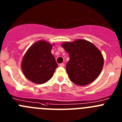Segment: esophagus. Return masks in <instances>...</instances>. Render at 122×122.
I'll use <instances>...</instances> for the list:
<instances>
[{"label": "esophagus", "mask_w": 122, "mask_h": 122, "mask_svg": "<svg viewBox=\"0 0 122 122\" xmlns=\"http://www.w3.org/2000/svg\"><path fill=\"white\" fill-rule=\"evenodd\" d=\"M60 66H61V67H64V66H65V64H64V63H60Z\"/></svg>", "instance_id": "esophagus-1"}]
</instances>
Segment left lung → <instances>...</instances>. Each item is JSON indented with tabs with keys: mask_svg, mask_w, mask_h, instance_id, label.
Returning a JSON list of instances; mask_svg holds the SVG:
<instances>
[{
	"mask_svg": "<svg viewBox=\"0 0 122 122\" xmlns=\"http://www.w3.org/2000/svg\"><path fill=\"white\" fill-rule=\"evenodd\" d=\"M62 46L70 56L66 70L73 83L86 86L97 78L103 69L104 59L93 44L77 39L73 42H64Z\"/></svg>",
	"mask_w": 122,
	"mask_h": 122,
	"instance_id": "obj_1",
	"label": "left lung"
}]
</instances>
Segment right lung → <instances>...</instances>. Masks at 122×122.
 <instances>
[{
  "label": "right lung",
  "mask_w": 122,
  "mask_h": 122,
  "mask_svg": "<svg viewBox=\"0 0 122 122\" xmlns=\"http://www.w3.org/2000/svg\"><path fill=\"white\" fill-rule=\"evenodd\" d=\"M52 45L40 40L30 47L24 56L21 68L24 76L35 84H41L51 79L58 67L51 51Z\"/></svg>",
  "instance_id": "1"
}]
</instances>
